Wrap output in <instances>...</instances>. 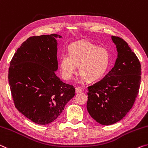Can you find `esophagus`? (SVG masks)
Returning <instances> with one entry per match:
<instances>
[{"instance_id":"34e87169","label":"esophagus","mask_w":148,"mask_h":148,"mask_svg":"<svg viewBox=\"0 0 148 148\" xmlns=\"http://www.w3.org/2000/svg\"><path fill=\"white\" fill-rule=\"evenodd\" d=\"M82 89L81 88H80L79 87H76V88H75V92L77 93H81V92H82Z\"/></svg>"}]
</instances>
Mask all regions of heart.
Wrapping results in <instances>:
<instances>
[{"label":"heart","mask_w":148,"mask_h":148,"mask_svg":"<svg viewBox=\"0 0 148 148\" xmlns=\"http://www.w3.org/2000/svg\"><path fill=\"white\" fill-rule=\"evenodd\" d=\"M110 64V54L105 48L98 47L88 41L75 42L60 59L62 75L65 80L72 79L79 65L81 79L93 82L101 79Z\"/></svg>","instance_id":"1"}]
</instances>
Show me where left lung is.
<instances>
[{
    "label": "left lung",
    "instance_id": "obj_1",
    "mask_svg": "<svg viewBox=\"0 0 148 148\" xmlns=\"http://www.w3.org/2000/svg\"><path fill=\"white\" fill-rule=\"evenodd\" d=\"M118 52L114 67L100 81L88 86L86 108L103 125L121 120L134 105L141 82L138 58L123 38L111 36Z\"/></svg>",
    "mask_w": 148,
    "mask_h": 148
}]
</instances>
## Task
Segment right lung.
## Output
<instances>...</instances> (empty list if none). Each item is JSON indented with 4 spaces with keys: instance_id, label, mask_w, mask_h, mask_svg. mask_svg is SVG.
Returning a JSON list of instances; mask_svg holds the SVG:
<instances>
[{
    "instance_id": "right-lung-1",
    "label": "right lung",
    "mask_w": 148,
    "mask_h": 148,
    "mask_svg": "<svg viewBox=\"0 0 148 148\" xmlns=\"http://www.w3.org/2000/svg\"><path fill=\"white\" fill-rule=\"evenodd\" d=\"M57 34L33 36L18 48L10 62L8 82L15 107L38 125L56 119L75 96V87L56 75Z\"/></svg>"
}]
</instances>
